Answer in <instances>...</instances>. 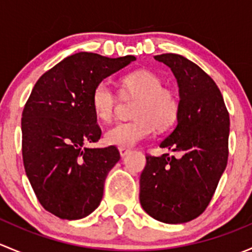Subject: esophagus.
I'll use <instances>...</instances> for the list:
<instances>
[{
  "mask_svg": "<svg viewBox=\"0 0 252 252\" xmlns=\"http://www.w3.org/2000/svg\"><path fill=\"white\" fill-rule=\"evenodd\" d=\"M129 152H130V150H129V149H123V147H121V149H119V154H121V157H126V155L129 154Z\"/></svg>",
  "mask_w": 252,
  "mask_h": 252,
  "instance_id": "1",
  "label": "esophagus"
}]
</instances>
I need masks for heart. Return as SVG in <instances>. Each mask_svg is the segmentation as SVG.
<instances>
[{
	"label": "heart",
	"mask_w": 252,
	"mask_h": 252,
	"mask_svg": "<svg viewBox=\"0 0 252 252\" xmlns=\"http://www.w3.org/2000/svg\"><path fill=\"white\" fill-rule=\"evenodd\" d=\"M122 93L139 97L130 122L114 124L105 133V142L112 146L128 147L150 138L154 131L166 130L177 122L180 111L179 97L173 90L163 88V81L155 73L139 70L126 75L121 81ZM117 96L108 81L96 84L91 93V107L100 121L113 118Z\"/></svg>",
	"instance_id": "obj_1"
}]
</instances>
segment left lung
I'll list each match as a JSON object with an SVG mask.
<instances>
[{
    "instance_id": "8db88e82",
    "label": "left lung",
    "mask_w": 252,
    "mask_h": 252,
    "mask_svg": "<svg viewBox=\"0 0 252 252\" xmlns=\"http://www.w3.org/2000/svg\"><path fill=\"white\" fill-rule=\"evenodd\" d=\"M171 68L179 89L180 111L174 130L159 144L180 152L146 156L140 175V204L159 222L179 224L206 210L227 167L229 114L210 75L175 53L155 56Z\"/></svg>"
}]
</instances>
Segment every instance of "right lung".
I'll return each instance as SVG.
<instances>
[{"mask_svg":"<svg viewBox=\"0 0 252 252\" xmlns=\"http://www.w3.org/2000/svg\"><path fill=\"white\" fill-rule=\"evenodd\" d=\"M136 58L78 52L35 84L22 116L25 173L45 210L62 220H80L102 200L108 172L121 158L116 146L90 149L101 138L91 107L96 84Z\"/></svg>","mask_w":252,"mask_h":252,"instance_id":"1","label":"right lung"}]
</instances>
